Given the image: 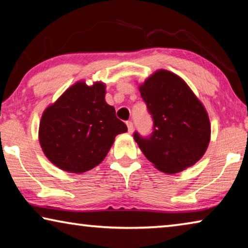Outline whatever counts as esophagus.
Returning <instances> with one entry per match:
<instances>
[{
    "mask_svg": "<svg viewBox=\"0 0 248 248\" xmlns=\"http://www.w3.org/2000/svg\"><path fill=\"white\" fill-rule=\"evenodd\" d=\"M127 127H128V131L130 133H132V131H133V124L131 123V121H127Z\"/></svg>",
    "mask_w": 248,
    "mask_h": 248,
    "instance_id": "1",
    "label": "esophagus"
}]
</instances>
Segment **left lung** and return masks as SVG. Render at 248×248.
<instances>
[{
    "instance_id": "8db88e82",
    "label": "left lung",
    "mask_w": 248,
    "mask_h": 248,
    "mask_svg": "<svg viewBox=\"0 0 248 248\" xmlns=\"http://www.w3.org/2000/svg\"><path fill=\"white\" fill-rule=\"evenodd\" d=\"M139 91L154 120L150 138L134 133L142 153L165 174H177L195 165L211 138L203 104L182 78L164 69L151 74Z\"/></svg>"
}]
</instances>
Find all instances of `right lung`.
<instances>
[{"label": "right lung", "mask_w": 248, "mask_h": 248, "mask_svg": "<svg viewBox=\"0 0 248 248\" xmlns=\"http://www.w3.org/2000/svg\"><path fill=\"white\" fill-rule=\"evenodd\" d=\"M105 95V83L87 85L81 79L44 110L39 143L58 169L74 174L94 169L106 157L117 134L127 132Z\"/></svg>", "instance_id": "1"}]
</instances>
